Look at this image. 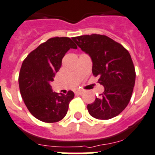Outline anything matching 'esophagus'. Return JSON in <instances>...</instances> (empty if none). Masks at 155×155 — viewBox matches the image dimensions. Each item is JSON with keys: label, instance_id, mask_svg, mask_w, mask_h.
Instances as JSON below:
<instances>
[{"label": "esophagus", "instance_id": "esophagus-1", "mask_svg": "<svg viewBox=\"0 0 155 155\" xmlns=\"http://www.w3.org/2000/svg\"><path fill=\"white\" fill-rule=\"evenodd\" d=\"M84 94V91H82V90H77L76 91V94H79V95H82V94Z\"/></svg>", "mask_w": 155, "mask_h": 155}]
</instances>
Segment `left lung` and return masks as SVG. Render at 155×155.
I'll list each match as a JSON object with an SVG mask.
<instances>
[{"label": "left lung", "mask_w": 155, "mask_h": 155, "mask_svg": "<svg viewBox=\"0 0 155 155\" xmlns=\"http://www.w3.org/2000/svg\"><path fill=\"white\" fill-rule=\"evenodd\" d=\"M72 40L91 56L93 75L104 87L100 97L87 105L90 115L101 120L117 116L128 105L135 85V68L130 53L104 35H83Z\"/></svg>", "instance_id": "8db88e82"}]
</instances>
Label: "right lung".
Here are the masks:
<instances>
[{
	"label": "right lung",
	"instance_id": "add662e5",
	"mask_svg": "<svg viewBox=\"0 0 155 155\" xmlns=\"http://www.w3.org/2000/svg\"><path fill=\"white\" fill-rule=\"evenodd\" d=\"M71 48L77 46L69 37H53L31 51L21 64L18 76L21 97L29 112L42 122L61 120L74 97L72 91L67 94L53 92L50 84Z\"/></svg>",
	"mask_w": 155,
	"mask_h": 155
}]
</instances>
